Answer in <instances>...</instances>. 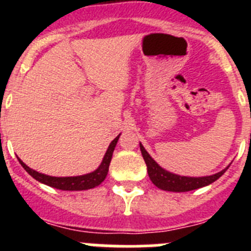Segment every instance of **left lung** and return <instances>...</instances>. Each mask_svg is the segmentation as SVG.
<instances>
[{
	"instance_id": "left-lung-1",
	"label": "left lung",
	"mask_w": 251,
	"mask_h": 251,
	"mask_svg": "<svg viewBox=\"0 0 251 251\" xmlns=\"http://www.w3.org/2000/svg\"><path fill=\"white\" fill-rule=\"evenodd\" d=\"M139 148H141L142 156L145 159L146 165H147V172L150 176L151 181L154 186L163 190V191H171V192H186L192 191V190H197V188L205 187L210 183L215 182L216 179L220 178L226 170L230 167V165L223 171L217 172V174L211 175V176H202V177H190V176H179V175L172 174L170 171L165 170L163 167L157 163L152 157L150 156V153L145 150L143 145L139 143Z\"/></svg>"
}]
</instances>
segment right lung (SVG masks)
Returning <instances> with one entry per match:
<instances>
[{
    "label": "right lung",
    "instance_id": "right-lung-1",
    "mask_svg": "<svg viewBox=\"0 0 251 251\" xmlns=\"http://www.w3.org/2000/svg\"><path fill=\"white\" fill-rule=\"evenodd\" d=\"M121 136V134H119ZM119 136L115 137L112 142H110L109 147L106 150L105 154L103 157V161L99 165V167L95 171L90 172V174L81 175V176H72V177H54V176H48V175L40 174L37 171L32 170L28 166H26L21 159H19L21 166L26 170L30 176L34 177L36 181L48 185L50 187L57 188V190H63V191H83V190H90L97 186L100 185L105 179L106 175H108V170H109L110 161H112L113 152L117 146Z\"/></svg>",
    "mask_w": 251,
    "mask_h": 251
}]
</instances>
